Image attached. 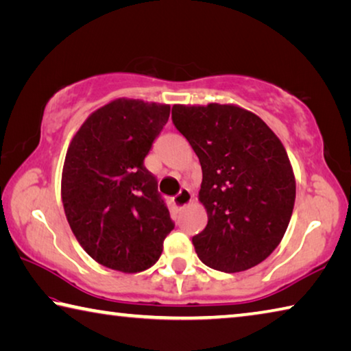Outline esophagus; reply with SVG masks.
Here are the masks:
<instances>
[{
    "label": "esophagus",
    "mask_w": 351,
    "mask_h": 351,
    "mask_svg": "<svg viewBox=\"0 0 351 351\" xmlns=\"http://www.w3.org/2000/svg\"><path fill=\"white\" fill-rule=\"evenodd\" d=\"M190 201H192V192H190L189 189L184 187L180 190V193H178L173 198V204L176 207H184L186 204H189Z\"/></svg>",
    "instance_id": "obj_1"
}]
</instances>
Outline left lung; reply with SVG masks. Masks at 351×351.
<instances>
[{
    "label": "left lung",
    "mask_w": 351,
    "mask_h": 351,
    "mask_svg": "<svg viewBox=\"0 0 351 351\" xmlns=\"http://www.w3.org/2000/svg\"><path fill=\"white\" fill-rule=\"evenodd\" d=\"M171 121L203 170L207 226L192 239L199 260L221 272L261 263L287 232L295 199L280 139L258 116L234 105H175Z\"/></svg>",
    "instance_id": "obj_1"
}]
</instances>
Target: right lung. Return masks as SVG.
Returning <instances> with one entry per match:
<instances>
[{
  "instance_id": "obj_1",
  "label": "right lung",
  "mask_w": 351,
  "mask_h": 351,
  "mask_svg": "<svg viewBox=\"0 0 351 351\" xmlns=\"http://www.w3.org/2000/svg\"><path fill=\"white\" fill-rule=\"evenodd\" d=\"M169 116V105L117 99L94 111L71 141L64 213L77 241L106 268H150L175 228L156 176L144 165Z\"/></svg>"
}]
</instances>
